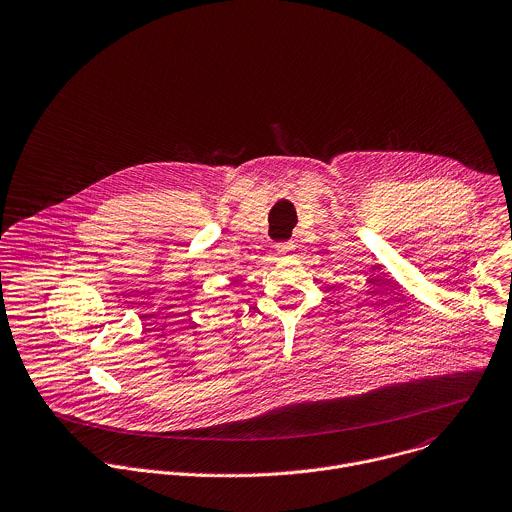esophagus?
Listing matches in <instances>:
<instances>
[{
  "label": "esophagus",
  "mask_w": 512,
  "mask_h": 512,
  "mask_svg": "<svg viewBox=\"0 0 512 512\" xmlns=\"http://www.w3.org/2000/svg\"><path fill=\"white\" fill-rule=\"evenodd\" d=\"M293 249H295L293 243H281V245H277V255L289 257V255H293Z\"/></svg>",
  "instance_id": "esophagus-1"
}]
</instances>
